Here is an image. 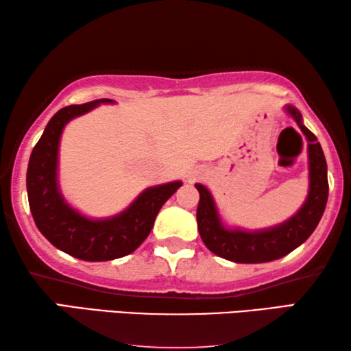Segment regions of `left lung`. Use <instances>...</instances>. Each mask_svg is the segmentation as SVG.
<instances>
[{
	"mask_svg": "<svg viewBox=\"0 0 351 351\" xmlns=\"http://www.w3.org/2000/svg\"><path fill=\"white\" fill-rule=\"evenodd\" d=\"M286 112L297 121L308 138L309 192L295 215L282 223L259 231L228 230L220 220L210 192L203 184H195L199 192L197 223L202 241L214 254L241 264L270 263L293 252L313 234L324 215L328 202V176L324 149L317 137L303 125L302 114L287 104Z\"/></svg>",
	"mask_w": 351,
	"mask_h": 351,
	"instance_id": "obj_1",
	"label": "left lung"
}]
</instances>
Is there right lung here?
<instances>
[{"label":"right lung","mask_w":351,"mask_h":351,"mask_svg":"<svg viewBox=\"0 0 351 351\" xmlns=\"http://www.w3.org/2000/svg\"><path fill=\"white\" fill-rule=\"evenodd\" d=\"M101 98L58 110L32 149L26 173L27 199L38 231L60 252L82 261H112L134 252L148 237L164 203L182 186L181 181L148 187L123 213L109 219H88L65 202L58 182L59 141L65 125L88 112Z\"/></svg>","instance_id":"1"}]
</instances>
